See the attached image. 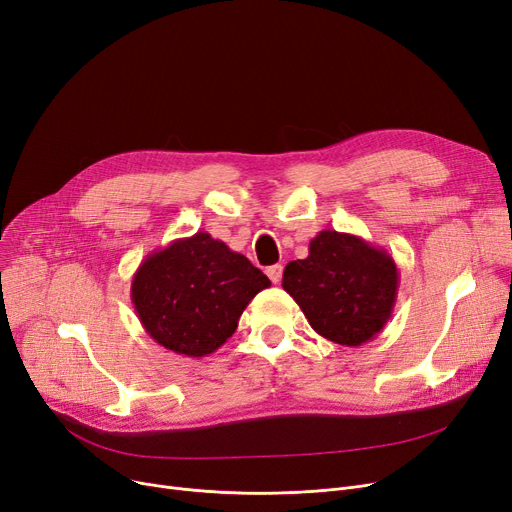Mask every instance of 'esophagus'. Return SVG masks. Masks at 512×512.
Segmentation results:
<instances>
[{"mask_svg": "<svg viewBox=\"0 0 512 512\" xmlns=\"http://www.w3.org/2000/svg\"><path fill=\"white\" fill-rule=\"evenodd\" d=\"M268 276L274 284H278L280 278H282V265L278 263V265H272V268H268Z\"/></svg>", "mask_w": 512, "mask_h": 512, "instance_id": "obj_1", "label": "esophagus"}]
</instances>
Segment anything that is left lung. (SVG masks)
I'll list each match as a JSON object with an SVG mask.
<instances>
[{
  "mask_svg": "<svg viewBox=\"0 0 512 512\" xmlns=\"http://www.w3.org/2000/svg\"><path fill=\"white\" fill-rule=\"evenodd\" d=\"M397 286V265L385 249L337 230H322L309 242V255L282 274V288L309 326L345 347H360L385 328Z\"/></svg>",
  "mask_w": 512,
  "mask_h": 512,
  "instance_id": "left-lung-1",
  "label": "left lung"
}]
</instances>
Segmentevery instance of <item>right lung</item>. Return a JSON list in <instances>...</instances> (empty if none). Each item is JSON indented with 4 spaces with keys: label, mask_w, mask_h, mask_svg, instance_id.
I'll return each mask as SVG.
<instances>
[{
    "label": "right lung",
    "mask_w": 512,
    "mask_h": 512,
    "mask_svg": "<svg viewBox=\"0 0 512 512\" xmlns=\"http://www.w3.org/2000/svg\"><path fill=\"white\" fill-rule=\"evenodd\" d=\"M272 282L226 242L196 232L150 253L131 280V303L165 349L203 358L224 345L251 299Z\"/></svg>",
    "instance_id": "1"
}]
</instances>
